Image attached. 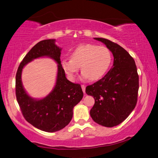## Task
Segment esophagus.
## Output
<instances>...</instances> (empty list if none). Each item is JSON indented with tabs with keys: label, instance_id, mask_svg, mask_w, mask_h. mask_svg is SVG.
<instances>
[{
	"label": "esophagus",
	"instance_id": "1",
	"mask_svg": "<svg viewBox=\"0 0 158 158\" xmlns=\"http://www.w3.org/2000/svg\"><path fill=\"white\" fill-rule=\"evenodd\" d=\"M81 89H82V91L85 94V90H86V86H84V85H81Z\"/></svg>",
	"mask_w": 158,
	"mask_h": 158
}]
</instances>
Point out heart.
<instances>
[{
	"instance_id": "1",
	"label": "heart",
	"mask_w": 158,
	"mask_h": 158,
	"mask_svg": "<svg viewBox=\"0 0 158 158\" xmlns=\"http://www.w3.org/2000/svg\"><path fill=\"white\" fill-rule=\"evenodd\" d=\"M112 54L105 46L84 44L77 46L71 53V60H64L61 65L70 81H74L81 67L82 77L98 81L106 74L110 66Z\"/></svg>"
}]
</instances>
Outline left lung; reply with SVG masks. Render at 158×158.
I'll return each instance as SVG.
<instances>
[{"instance_id":"8db88e82","label":"left lung","mask_w":158,"mask_h":158,"mask_svg":"<svg viewBox=\"0 0 158 158\" xmlns=\"http://www.w3.org/2000/svg\"><path fill=\"white\" fill-rule=\"evenodd\" d=\"M94 39L106 45L114 61L103 78L86 86V93L95 99L90 114L98 124L112 127L126 119L136 106L139 75L134 60L126 50L106 39Z\"/></svg>"}]
</instances>
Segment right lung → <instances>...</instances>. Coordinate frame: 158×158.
Masks as SVG:
<instances>
[{
  "instance_id": "add662e5",
  "label": "right lung",
  "mask_w": 158,
  "mask_h": 158,
  "mask_svg": "<svg viewBox=\"0 0 158 158\" xmlns=\"http://www.w3.org/2000/svg\"><path fill=\"white\" fill-rule=\"evenodd\" d=\"M61 48L56 44V39L39 42L28 52L17 69L15 80L16 98L24 117L29 123L41 131L55 132L63 129L73 116L74 107L83 98L79 84L67 80L61 65ZM48 56L58 64L56 82L52 91L44 99H36L29 96L21 82L23 67L34 59Z\"/></svg>"
}]
</instances>
